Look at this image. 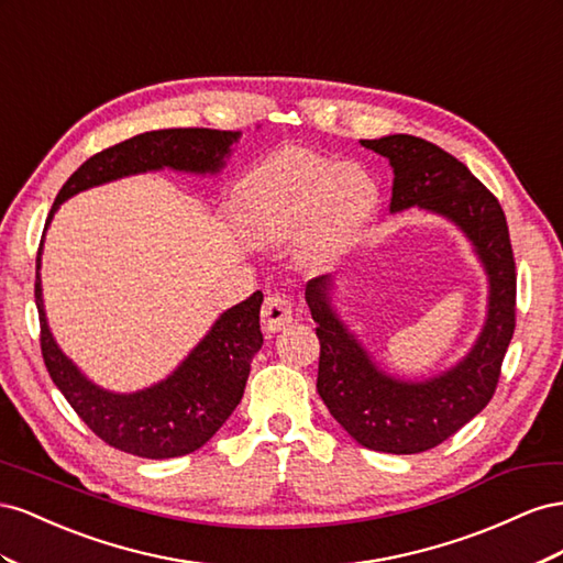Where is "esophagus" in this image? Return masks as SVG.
Wrapping results in <instances>:
<instances>
[{
  "mask_svg": "<svg viewBox=\"0 0 563 563\" xmlns=\"http://www.w3.org/2000/svg\"><path fill=\"white\" fill-rule=\"evenodd\" d=\"M295 303L285 295H268L262 307V325L266 332H280L292 323Z\"/></svg>",
  "mask_w": 563,
  "mask_h": 563,
  "instance_id": "esophagus-1",
  "label": "esophagus"
}]
</instances>
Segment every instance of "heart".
I'll return each instance as SVG.
<instances>
[{
	"label": "heart",
	"instance_id": "b5f03b06",
	"mask_svg": "<svg viewBox=\"0 0 563 563\" xmlns=\"http://www.w3.org/2000/svg\"><path fill=\"white\" fill-rule=\"evenodd\" d=\"M233 207L254 243L299 240V260L311 268H328L367 227L377 207V188L353 165L280 151L238 181Z\"/></svg>",
	"mask_w": 563,
	"mask_h": 563
}]
</instances>
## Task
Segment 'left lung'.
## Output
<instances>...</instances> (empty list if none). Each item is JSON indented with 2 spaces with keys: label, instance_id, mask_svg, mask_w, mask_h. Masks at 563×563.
Returning <instances> with one entry per match:
<instances>
[{
  "label": "left lung",
  "instance_id": "obj_1",
  "mask_svg": "<svg viewBox=\"0 0 563 563\" xmlns=\"http://www.w3.org/2000/svg\"><path fill=\"white\" fill-rule=\"evenodd\" d=\"M361 143L394 167L391 212L417 205L455 221L474 243L490 280L488 318L470 356L427 382L384 375L330 309V278L320 276L307 285L320 342L316 389L330 415L371 451L424 453L484 410L497 389L517 328V264L500 202L457 157L410 134Z\"/></svg>",
  "mask_w": 563,
  "mask_h": 563
}]
</instances>
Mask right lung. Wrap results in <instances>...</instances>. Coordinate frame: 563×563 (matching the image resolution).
<instances>
[{
  "label": "right lung",
  "mask_w": 563,
  "mask_h": 563,
  "mask_svg": "<svg viewBox=\"0 0 563 563\" xmlns=\"http://www.w3.org/2000/svg\"><path fill=\"white\" fill-rule=\"evenodd\" d=\"M238 136V132L219 130H159L96 153L63 184L46 227L63 200L126 174L163 167L198 174L219 172ZM42 243L35 278L40 346L46 371L79 420L108 445L136 457H181L202 448L243 398L250 363L264 344L260 328L264 295L256 290L250 299L223 313L210 334L165 382L136 394H110L91 384L63 356L46 325L40 280Z\"/></svg>",
  "instance_id": "right-lung-1"
}]
</instances>
